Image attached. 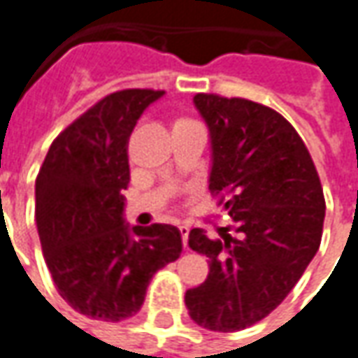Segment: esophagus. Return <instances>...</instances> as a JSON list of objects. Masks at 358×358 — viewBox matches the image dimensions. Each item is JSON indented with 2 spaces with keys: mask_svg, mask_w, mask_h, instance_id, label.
<instances>
[{
  "mask_svg": "<svg viewBox=\"0 0 358 358\" xmlns=\"http://www.w3.org/2000/svg\"><path fill=\"white\" fill-rule=\"evenodd\" d=\"M180 235H182V243H184V247H188V235H189V227L188 225H178Z\"/></svg>",
  "mask_w": 358,
  "mask_h": 358,
  "instance_id": "obj_1",
  "label": "esophagus"
}]
</instances>
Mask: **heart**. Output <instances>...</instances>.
Here are the masks:
<instances>
[{
    "label": "heart",
    "instance_id": "b5f03b06",
    "mask_svg": "<svg viewBox=\"0 0 358 358\" xmlns=\"http://www.w3.org/2000/svg\"><path fill=\"white\" fill-rule=\"evenodd\" d=\"M188 123H192L189 119H176L174 121V127H182V125H188Z\"/></svg>",
    "mask_w": 358,
    "mask_h": 358
}]
</instances>
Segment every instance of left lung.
I'll return each instance as SVG.
<instances>
[{"label": "left lung", "instance_id": "obj_1", "mask_svg": "<svg viewBox=\"0 0 358 358\" xmlns=\"http://www.w3.org/2000/svg\"><path fill=\"white\" fill-rule=\"evenodd\" d=\"M194 103L210 129V192L231 225L221 239L189 231L210 274L184 301L199 327L239 331L276 310L312 262L325 198L308 147L278 111L217 94H196Z\"/></svg>", "mask_w": 358, "mask_h": 358}]
</instances>
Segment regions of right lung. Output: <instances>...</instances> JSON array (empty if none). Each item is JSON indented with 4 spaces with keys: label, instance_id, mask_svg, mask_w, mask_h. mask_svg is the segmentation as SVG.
Here are the masks:
<instances>
[{
    "label": "right lung",
    "instance_id": "add662e5",
    "mask_svg": "<svg viewBox=\"0 0 358 358\" xmlns=\"http://www.w3.org/2000/svg\"><path fill=\"white\" fill-rule=\"evenodd\" d=\"M162 90H121L58 135L35 184L41 247L58 294L78 313L121 322L141 310L155 272L182 252L174 225L129 227L127 145Z\"/></svg>",
    "mask_w": 358,
    "mask_h": 358
}]
</instances>
